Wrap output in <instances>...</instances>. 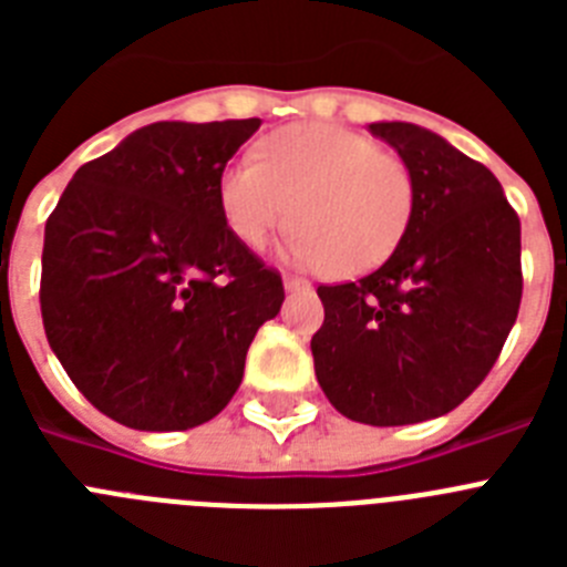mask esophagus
I'll list each match as a JSON object with an SVG mask.
<instances>
[{"label":"esophagus","mask_w":567,"mask_h":567,"mask_svg":"<svg viewBox=\"0 0 567 567\" xmlns=\"http://www.w3.org/2000/svg\"><path fill=\"white\" fill-rule=\"evenodd\" d=\"M284 289H287V292H307L309 280L295 278V275H284Z\"/></svg>","instance_id":"34e87169"}]
</instances>
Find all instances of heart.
<instances>
[{
  "label": "heart",
  "instance_id": "b5f03b06",
  "mask_svg": "<svg viewBox=\"0 0 567 567\" xmlns=\"http://www.w3.org/2000/svg\"><path fill=\"white\" fill-rule=\"evenodd\" d=\"M414 175L374 138L332 124H289L218 182L229 233L258 249L292 218L289 258L358 278L398 252L414 215Z\"/></svg>",
  "mask_w": 567,
  "mask_h": 567
}]
</instances>
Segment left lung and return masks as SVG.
Segmentation results:
<instances>
[{"label": "left lung", "instance_id": "1", "mask_svg": "<svg viewBox=\"0 0 567 567\" xmlns=\"http://www.w3.org/2000/svg\"><path fill=\"white\" fill-rule=\"evenodd\" d=\"M414 175V215L372 275L318 287L315 374L343 417L409 425L457 409L497 363L523 298L519 218L488 167L432 130L369 124Z\"/></svg>", "mask_w": 567, "mask_h": 567}]
</instances>
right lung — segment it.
<instances>
[{"instance_id":"right-lung-1","label":"right lung","mask_w":567,"mask_h":567,"mask_svg":"<svg viewBox=\"0 0 567 567\" xmlns=\"http://www.w3.org/2000/svg\"><path fill=\"white\" fill-rule=\"evenodd\" d=\"M260 118L135 130L76 169L44 224V334L79 392L138 432H184L238 392L280 312L275 269L224 224L218 182Z\"/></svg>"}]
</instances>
